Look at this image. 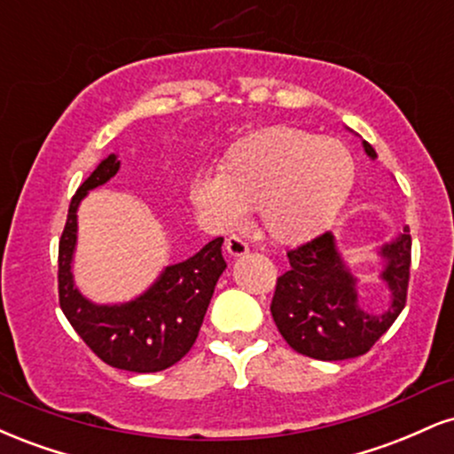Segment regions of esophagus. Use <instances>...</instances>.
Masks as SVG:
<instances>
[{"label":"esophagus","mask_w":454,"mask_h":454,"mask_svg":"<svg viewBox=\"0 0 454 454\" xmlns=\"http://www.w3.org/2000/svg\"><path fill=\"white\" fill-rule=\"evenodd\" d=\"M226 249H228V254H231V256L239 258V256H245V254L249 252V245H247V241H245V239L237 237V234H232V237L226 239Z\"/></svg>","instance_id":"1"}]
</instances>
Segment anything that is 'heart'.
I'll list each match as a JSON object with an SVG mask.
<instances>
[{
	"label": "heart",
	"instance_id": "heart-1",
	"mask_svg": "<svg viewBox=\"0 0 454 454\" xmlns=\"http://www.w3.org/2000/svg\"><path fill=\"white\" fill-rule=\"evenodd\" d=\"M354 160L346 145L294 126H269L239 138L220 175H198L190 200L217 228L260 211L273 241L299 245L320 234L346 205Z\"/></svg>",
	"mask_w": 454,
	"mask_h": 454
}]
</instances>
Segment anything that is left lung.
<instances>
[{
	"mask_svg": "<svg viewBox=\"0 0 454 454\" xmlns=\"http://www.w3.org/2000/svg\"><path fill=\"white\" fill-rule=\"evenodd\" d=\"M363 147L369 158H378L367 140H363ZM380 254L387 262L380 278L390 288V305L382 314H372L361 307L356 278L337 252L331 232L290 249V267L278 278L270 314L293 350L317 361H346L372 350L397 320L408 299L410 228L405 226Z\"/></svg>",
	"mask_w": 454,
	"mask_h": 454,
	"instance_id": "1",
	"label": "left lung"
}]
</instances>
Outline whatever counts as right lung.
<instances>
[{
    "label": "right lung",
    "instance_id": "right-lung-1",
    "mask_svg": "<svg viewBox=\"0 0 454 454\" xmlns=\"http://www.w3.org/2000/svg\"><path fill=\"white\" fill-rule=\"evenodd\" d=\"M117 170V155H108L72 196L59 239V305L78 337L98 358L126 372L153 373L173 367L194 346L213 290L226 269L222 258L223 239H213L192 258L166 267L147 293L129 303L96 305L87 301L72 279L76 209L87 192L106 184Z\"/></svg>",
    "mask_w": 454,
    "mask_h": 454
}]
</instances>
